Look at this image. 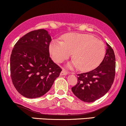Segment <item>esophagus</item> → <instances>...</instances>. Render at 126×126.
<instances>
[{"mask_svg":"<svg viewBox=\"0 0 126 126\" xmlns=\"http://www.w3.org/2000/svg\"><path fill=\"white\" fill-rule=\"evenodd\" d=\"M67 74H68V72H67L65 70H63V71L61 72L60 75L61 76H66V75H67Z\"/></svg>","mask_w":126,"mask_h":126,"instance_id":"1","label":"esophagus"}]
</instances>
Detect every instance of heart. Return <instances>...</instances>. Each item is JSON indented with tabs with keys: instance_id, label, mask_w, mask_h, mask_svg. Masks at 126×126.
<instances>
[{
	"instance_id": "1",
	"label": "heart",
	"mask_w": 126,
	"mask_h": 126,
	"mask_svg": "<svg viewBox=\"0 0 126 126\" xmlns=\"http://www.w3.org/2000/svg\"><path fill=\"white\" fill-rule=\"evenodd\" d=\"M63 41L53 40L49 45L53 59L61 63L73 53L69 67H78L80 70H93L101 63L105 55L104 43L94 36L84 33H68L63 36Z\"/></svg>"
}]
</instances>
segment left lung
<instances>
[{
	"instance_id": "obj_1",
	"label": "left lung",
	"mask_w": 126,
	"mask_h": 126,
	"mask_svg": "<svg viewBox=\"0 0 126 126\" xmlns=\"http://www.w3.org/2000/svg\"><path fill=\"white\" fill-rule=\"evenodd\" d=\"M105 56L98 67L87 73L78 74V83L71 88L73 94L84 102L99 99L109 91L115 74V56L112 47L106 43Z\"/></svg>"
}]
</instances>
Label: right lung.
Returning <instances> with one entry per match:
<instances>
[{
  "label": "right lung",
  "instance_id": "add662e5",
  "mask_svg": "<svg viewBox=\"0 0 126 126\" xmlns=\"http://www.w3.org/2000/svg\"><path fill=\"white\" fill-rule=\"evenodd\" d=\"M51 36L45 29L31 31L15 44L10 58L14 87L21 95L38 98L47 93L62 69L50 57Z\"/></svg>",
  "mask_w": 126,
  "mask_h": 126
}]
</instances>
